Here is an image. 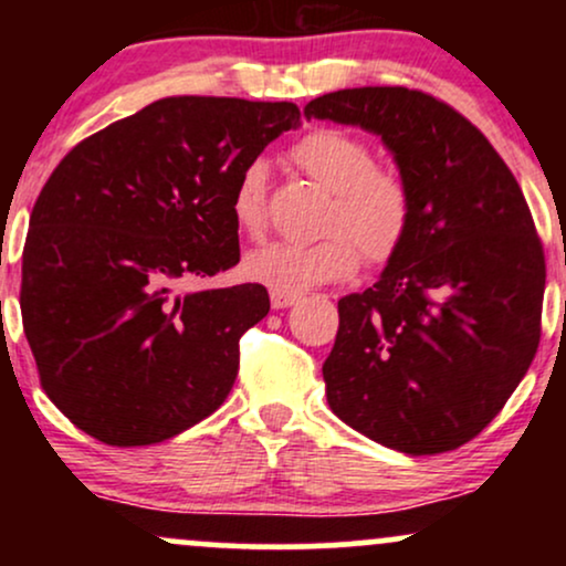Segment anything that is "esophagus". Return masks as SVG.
Here are the masks:
<instances>
[{"mask_svg": "<svg viewBox=\"0 0 566 566\" xmlns=\"http://www.w3.org/2000/svg\"><path fill=\"white\" fill-rule=\"evenodd\" d=\"M297 301H301V295H295V292L271 290V305H274L276 311H282V308H290V305H295Z\"/></svg>", "mask_w": 566, "mask_h": 566, "instance_id": "1", "label": "esophagus"}]
</instances>
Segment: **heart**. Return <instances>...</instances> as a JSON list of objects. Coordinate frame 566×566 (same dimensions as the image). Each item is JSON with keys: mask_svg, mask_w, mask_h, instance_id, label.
Masks as SVG:
<instances>
[{"mask_svg": "<svg viewBox=\"0 0 566 566\" xmlns=\"http://www.w3.org/2000/svg\"><path fill=\"white\" fill-rule=\"evenodd\" d=\"M297 167L333 191L324 218L327 237L311 244L274 242L244 258V276L271 290L303 292L340 282L359 269V250L369 263L399 252L412 220V193L399 170L375 165L373 148L343 129H314L292 146ZM231 216L247 237H261L269 223V167L247 161L231 191Z\"/></svg>", "mask_w": 566, "mask_h": 566, "instance_id": "b5f03b06", "label": "heart"}]
</instances>
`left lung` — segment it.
<instances>
[{"mask_svg": "<svg viewBox=\"0 0 566 566\" xmlns=\"http://www.w3.org/2000/svg\"><path fill=\"white\" fill-rule=\"evenodd\" d=\"M303 114L380 135L412 193L399 252L373 287L337 301L329 407L391 450H458L492 423L541 343L545 255L527 199L492 143L420 90H337Z\"/></svg>", "mask_w": 566, "mask_h": 566, "instance_id": "8db88e82", "label": "left lung"}]
</instances>
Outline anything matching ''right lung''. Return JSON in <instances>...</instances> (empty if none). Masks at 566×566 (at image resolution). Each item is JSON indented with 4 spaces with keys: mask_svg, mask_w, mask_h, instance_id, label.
I'll return each instance as SVG.
<instances>
[{
    "mask_svg": "<svg viewBox=\"0 0 566 566\" xmlns=\"http://www.w3.org/2000/svg\"><path fill=\"white\" fill-rule=\"evenodd\" d=\"M297 125L295 103L161 97L50 175L23 247V333L44 394L84 433L157 444L223 405L269 292L175 287L239 263V172Z\"/></svg>",
    "mask_w": 566,
    "mask_h": 566,
    "instance_id": "obj_1",
    "label": "right lung"
}]
</instances>
